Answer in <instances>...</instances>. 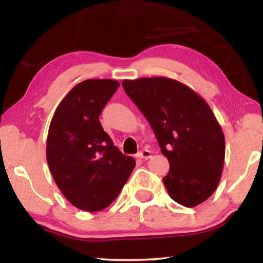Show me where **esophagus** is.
Listing matches in <instances>:
<instances>
[{
	"label": "esophagus",
	"instance_id": "1",
	"mask_svg": "<svg viewBox=\"0 0 263 263\" xmlns=\"http://www.w3.org/2000/svg\"><path fill=\"white\" fill-rule=\"evenodd\" d=\"M138 157H140V159H151L152 157V152L148 151V149H142L141 152H139V154H138Z\"/></svg>",
	"mask_w": 263,
	"mask_h": 263
}]
</instances>
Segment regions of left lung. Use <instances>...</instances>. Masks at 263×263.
Wrapping results in <instances>:
<instances>
[{
  "instance_id": "8db88e82",
  "label": "left lung",
  "mask_w": 263,
  "mask_h": 263,
  "mask_svg": "<svg viewBox=\"0 0 263 263\" xmlns=\"http://www.w3.org/2000/svg\"><path fill=\"white\" fill-rule=\"evenodd\" d=\"M122 85L169 161L163 183L171 199L189 208L206 201L219 183L226 156L223 131L208 103L189 86L165 77Z\"/></svg>"
}]
</instances>
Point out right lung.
Segmentation results:
<instances>
[{"instance_id": "add662e5", "label": "right lung", "mask_w": 263, "mask_h": 263, "mask_svg": "<svg viewBox=\"0 0 263 263\" xmlns=\"http://www.w3.org/2000/svg\"><path fill=\"white\" fill-rule=\"evenodd\" d=\"M118 87L112 79L84 80L65 95L50 122L46 155L52 178L71 204L85 212L107 208L136 165L99 121Z\"/></svg>"}]
</instances>
